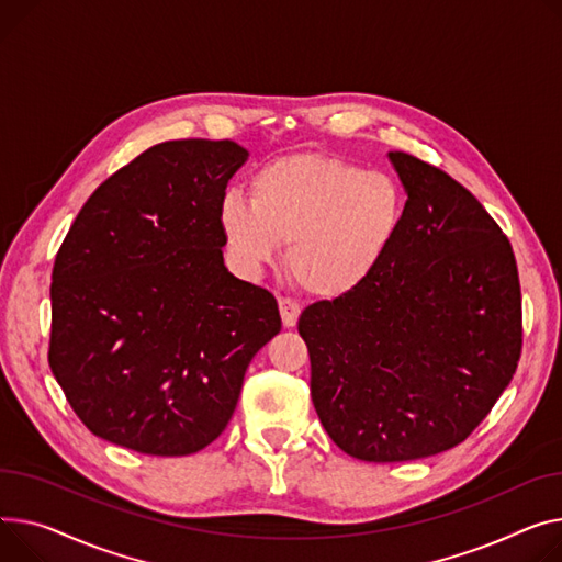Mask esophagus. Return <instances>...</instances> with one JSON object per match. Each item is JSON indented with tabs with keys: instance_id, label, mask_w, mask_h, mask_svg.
<instances>
[{
	"instance_id": "obj_1",
	"label": "esophagus",
	"mask_w": 562,
	"mask_h": 562,
	"mask_svg": "<svg viewBox=\"0 0 562 562\" xmlns=\"http://www.w3.org/2000/svg\"><path fill=\"white\" fill-rule=\"evenodd\" d=\"M278 307H280L282 325H284V327H293V325L297 323V316H301V307H297V303H293L291 297H280Z\"/></svg>"
}]
</instances>
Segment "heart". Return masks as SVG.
I'll use <instances>...</instances> for the list:
<instances>
[{"instance_id":"b5f03b06","label":"heart","mask_w":562,"mask_h":562,"mask_svg":"<svg viewBox=\"0 0 562 562\" xmlns=\"http://www.w3.org/2000/svg\"><path fill=\"white\" fill-rule=\"evenodd\" d=\"M404 218V192L384 171L331 156H286L250 180V201L228 192L218 201V228L235 261L257 273L289 244L295 284L336 301L380 271Z\"/></svg>"}]
</instances>
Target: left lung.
<instances>
[{
  "mask_svg": "<svg viewBox=\"0 0 562 562\" xmlns=\"http://www.w3.org/2000/svg\"><path fill=\"white\" fill-rule=\"evenodd\" d=\"M389 160L406 192L389 257L359 291L297 321L325 431L370 463L463 442L521 352L517 265L495 218L445 171L404 151Z\"/></svg>",
  "mask_w": 562,
  "mask_h": 562,
  "instance_id": "left-lung-1",
  "label": "left lung"
}]
</instances>
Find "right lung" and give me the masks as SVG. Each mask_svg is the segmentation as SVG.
<instances>
[{"mask_svg": "<svg viewBox=\"0 0 562 562\" xmlns=\"http://www.w3.org/2000/svg\"><path fill=\"white\" fill-rule=\"evenodd\" d=\"M248 160L233 139H171L101 182L56 255L49 366L99 438L187 457L231 423L276 297L223 265L218 201Z\"/></svg>", "mask_w": 562, "mask_h": 562, "instance_id": "right-lung-1", "label": "right lung"}]
</instances>
